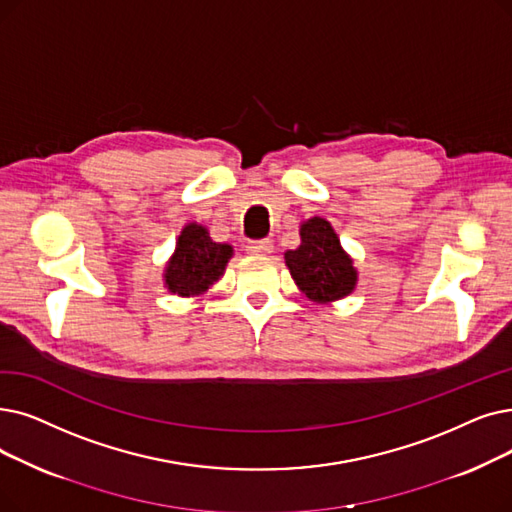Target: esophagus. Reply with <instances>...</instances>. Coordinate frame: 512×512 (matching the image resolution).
<instances>
[{
    "mask_svg": "<svg viewBox=\"0 0 512 512\" xmlns=\"http://www.w3.org/2000/svg\"><path fill=\"white\" fill-rule=\"evenodd\" d=\"M272 249H274V244H272V240H268V238H265V240H253V242L247 244V253H249V255H255V257L270 255Z\"/></svg>",
    "mask_w": 512,
    "mask_h": 512,
    "instance_id": "obj_1",
    "label": "esophagus"
}]
</instances>
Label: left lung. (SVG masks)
<instances>
[{
  "label": "left lung",
  "instance_id": "obj_1",
  "mask_svg": "<svg viewBox=\"0 0 512 512\" xmlns=\"http://www.w3.org/2000/svg\"><path fill=\"white\" fill-rule=\"evenodd\" d=\"M299 234V247L284 253V261L299 291L316 303H330L353 293L358 270L353 268V259L343 251L330 221L311 217L303 221Z\"/></svg>",
  "mask_w": 512,
  "mask_h": 512
}]
</instances>
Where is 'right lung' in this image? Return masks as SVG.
<instances>
[{
    "label": "right lung",
    "instance_id": "right-lung-1",
    "mask_svg": "<svg viewBox=\"0 0 512 512\" xmlns=\"http://www.w3.org/2000/svg\"><path fill=\"white\" fill-rule=\"evenodd\" d=\"M234 249L226 242H215L201 224H188L175 242V253L167 261L165 286L180 297H198L224 276Z\"/></svg>",
    "mask_w": 512,
    "mask_h": 512
}]
</instances>
